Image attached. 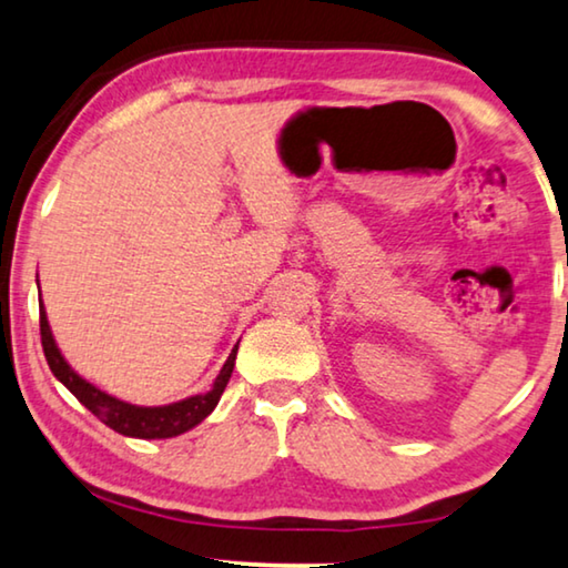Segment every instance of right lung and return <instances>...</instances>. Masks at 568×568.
<instances>
[{"instance_id": "add662e5", "label": "right lung", "mask_w": 568, "mask_h": 568, "mask_svg": "<svg viewBox=\"0 0 568 568\" xmlns=\"http://www.w3.org/2000/svg\"><path fill=\"white\" fill-rule=\"evenodd\" d=\"M40 341H43L45 361L48 366H51L55 379H59L65 389H69L73 397L89 409V413L100 417V420L106 427H112L114 433L128 435V438H143V440L174 438V435H182L186 430H192L194 425H200L204 417L217 407L220 397H223L225 386L230 382V374H233L235 353H237V345H235L233 353H230L225 361V366L220 368L217 379L212 384L210 392L194 394V397L174 402V405L138 407V405H130V402L112 397V394H106L102 389H97L94 384L81 379V376L73 372L69 361L61 356L59 345L53 341L43 302H40Z\"/></svg>"}]
</instances>
